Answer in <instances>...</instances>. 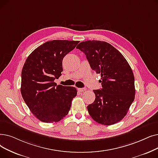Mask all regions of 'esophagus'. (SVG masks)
Listing matches in <instances>:
<instances>
[{
    "mask_svg": "<svg viewBox=\"0 0 158 158\" xmlns=\"http://www.w3.org/2000/svg\"><path fill=\"white\" fill-rule=\"evenodd\" d=\"M86 90V89L85 88H78V91L80 92H84Z\"/></svg>",
    "mask_w": 158,
    "mask_h": 158,
    "instance_id": "34e87169",
    "label": "esophagus"
}]
</instances>
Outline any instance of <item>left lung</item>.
<instances>
[{
    "mask_svg": "<svg viewBox=\"0 0 158 158\" xmlns=\"http://www.w3.org/2000/svg\"><path fill=\"white\" fill-rule=\"evenodd\" d=\"M76 48L86 55L92 69L101 73L102 88L93 90L95 99L87 106L89 114L101 125L118 123L127 115L135 94L134 73L127 60L104 41H83Z\"/></svg>",
    "mask_w": 158,
    "mask_h": 158,
    "instance_id": "obj_1",
    "label": "left lung"
}]
</instances>
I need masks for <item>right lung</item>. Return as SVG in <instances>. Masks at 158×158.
I'll use <instances>...</instances> for the list:
<instances>
[{
    "instance_id": "obj_1",
    "label": "right lung",
    "mask_w": 158,
    "mask_h": 158,
    "mask_svg": "<svg viewBox=\"0 0 158 158\" xmlns=\"http://www.w3.org/2000/svg\"><path fill=\"white\" fill-rule=\"evenodd\" d=\"M79 41L53 40L39 46L26 59L21 73L20 92L31 113L44 123L58 122L68 114L73 98V86L57 85L63 72V59Z\"/></svg>"
}]
</instances>
